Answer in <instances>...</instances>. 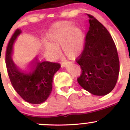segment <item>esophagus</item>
I'll use <instances>...</instances> for the list:
<instances>
[{
    "instance_id": "1",
    "label": "esophagus",
    "mask_w": 130,
    "mask_h": 130,
    "mask_svg": "<svg viewBox=\"0 0 130 130\" xmlns=\"http://www.w3.org/2000/svg\"><path fill=\"white\" fill-rule=\"evenodd\" d=\"M66 64H67L66 62H61V67H65V66L66 65Z\"/></svg>"
}]
</instances>
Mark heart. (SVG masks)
Masks as SVG:
<instances>
[{"label":"heart","instance_id":"1","mask_svg":"<svg viewBox=\"0 0 130 130\" xmlns=\"http://www.w3.org/2000/svg\"><path fill=\"white\" fill-rule=\"evenodd\" d=\"M47 44L44 53L49 58L54 59L60 54L61 45L63 53L68 58H76L83 50L84 34L79 28L73 27L71 22L61 21L54 24L44 36Z\"/></svg>","mask_w":130,"mask_h":130}]
</instances>
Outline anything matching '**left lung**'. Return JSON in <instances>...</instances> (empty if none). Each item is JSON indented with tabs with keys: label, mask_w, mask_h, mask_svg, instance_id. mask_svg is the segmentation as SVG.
<instances>
[{
	"label": "left lung",
	"mask_w": 130,
	"mask_h": 130,
	"mask_svg": "<svg viewBox=\"0 0 130 130\" xmlns=\"http://www.w3.org/2000/svg\"><path fill=\"white\" fill-rule=\"evenodd\" d=\"M89 17L82 53L76 59L81 69L78 83L91 94L104 96L114 89L120 71L117 49L110 34L94 16Z\"/></svg>",
	"instance_id": "1"
}]
</instances>
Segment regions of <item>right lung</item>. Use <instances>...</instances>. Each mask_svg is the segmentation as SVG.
Returning <instances> with one entry per match:
<instances>
[{
  "label": "right lung",
  "mask_w": 130,
  "mask_h": 130,
  "mask_svg": "<svg viewBox=\"0 0 130 130\" xmlns=\"http://www.w3.org/2000/svg\"><path fill=\"white\" fill-rule=\"evenodd\" d=\"M21 32L17 29L10 37L5 52L7 70L13 88L27 102L41 104L52 91L53 76L61 67L57 62L36 59L27 68H22L14 61V45Z\"/></svg>",
  "instance_id": "1"
}]
</instances>
